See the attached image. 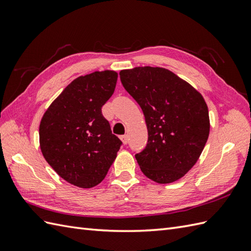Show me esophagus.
<instances>
[{
  "label": "esophagus",
  "mask_w": 251,
  "mask_h": 251,
  "mask_svg": "<svg viewBox=\"0 0 251 251\" xmlns=\"http://www.w3.org/2000/svg\"><path fill=\"white\" fill-rule=\"evenodd\" d=\"M121 139H122V141H123V143H124V145H127V143H128V136H127V135L121 136Z\"/></svg>",
  "instance_id": "esophagus-1"
}]
</instances>
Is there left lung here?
Masks as SVG:
<instances>
[{"instance_id":"obj_1","label":"left lung","mask_w":251,"mask_h":251,"mask_svg":"<svg viewBox=\"0 0 251 251\" xmlns=\"http://www.w3.org/2000/svg\"><path fill=\"white\" fill-rule=\"evenodd\" d=\"M123 86L146 117L148 143L136 154L141 172L157 183H172L194 166L209 136L202 96L172 71L158 67L122 70Z\"/></svg>"}]
</instances>
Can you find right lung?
Masks as SVG:
<instances>
[{"label":"right lung","instance_id":"1","mask_svg":"<svg viewBox=\"0 0 251 251\" xmlns=\"http://www.w3.org/2000/svg\"><path fill=\"white\" fill-rule=\"evenodd\" d=\"M116 81L117 73L110 70L75 78L41 120L42 154L62 179L78 188L99 184L122 146L101 112Z\"/></svg>","mask_w":251,"mask_h":251}]
</instances>
